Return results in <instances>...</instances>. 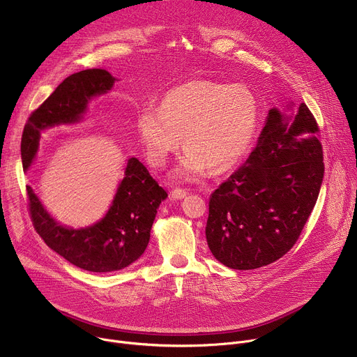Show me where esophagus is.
I'll list each match as a JSON object with an SVG mask.
<instances>
[{
    "label": "esophagus",
    "mask_w": 357,
    "mask_h": 357,
    "mask_svg": "<svg viewBox=\"0 0 357 357\" xmlns=\"http://www.w3.org/2000/svg\"><path fill=\"white\" fill-rule=\"evenodd\" d=\"M186 190H183V189H174L172 192H171V196H172V199H175V200H181V199H183V197H186Z\"/></svg>",
    "instance_id": "1"
}]
</instances>
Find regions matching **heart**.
<instances>
[{
  "label": "heart",
  "mask_w": 357,
  "mask_h": 357,
  "mask_svg": "<svg viewBox=\"0 0 357 357\" xmlns=\"http://www.w3.org/2000/svg\"><path fill=\"white\" fill-rule=\"evenodd\" d=\"M257 96L241 83L190 80L171 89L161 107L146 105L137 116L138 139L155 167L186 148L174 176L195 181L211 168L216 174L234 168L257 132Z\"/></svg>",
  "instance_id": "1"
}]
</instances>
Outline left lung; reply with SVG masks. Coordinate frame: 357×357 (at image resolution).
<instances>
[{
    "instance_id": "left-lung-1",
    "label": "left lung",
    "mask_w": 357,
    "mask_h": 357,
    "mask_svg": "<svg viewBox=\"0 0 357 357\" xmlns=\"http://www.w3.org/2000/svg\"><path fill=\"white\" fill-rule=\"evenodd\" d=\"M318 131L305 103L268 112L247 161L211 196L206 240L218 261L254 270L291 250L324 181Z\"/></svg>"
}]
</instances>
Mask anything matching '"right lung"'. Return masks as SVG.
<instances>
[{"label": "right lung", "instance_id": "obj_1", "mask_svg": "<svg viewBox=\"0 0 357 357\" xmlns=\"http://www.w3.org/2000/svg\"><path fill=\"white\" fill-rule=\"evenodd\" d=\"M116 82L106 69H87L66 77L25 124L21 142L24 169L35 162L43 131L82 123L91 100L109 93ZM26 190L33 226L47 247L91 273H113L135 263L149 243L161 202L168 197L135 157L127 160L124 178L106 215L86 227L62 225L46 211L31 186Z\"/></svg>", "mask_w": 357, "mask_h": 357}]
</instances>
